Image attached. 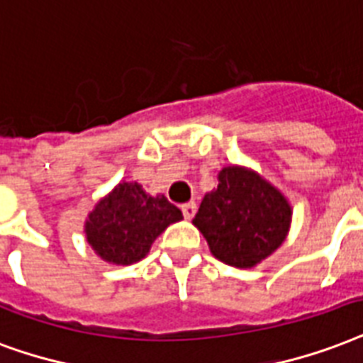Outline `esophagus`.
Segmentation results:
<instances>
[{
	"label": "esophagus",
	"mask_w": 363,
	"mask_h": 363,
	"mask_svg": "<svg viewBox=\"0 0 363 363\" xmlns=\"http://www.w3.org/2000/svg\"><path fill=\"white\" fill-rule=\"evenodd\" d=\"M181 211L184 215V218H192L196 215V203L194 201H188V203H182Z\"/></svg>",
	"instance_id": "34e87169"
}]
</instances>
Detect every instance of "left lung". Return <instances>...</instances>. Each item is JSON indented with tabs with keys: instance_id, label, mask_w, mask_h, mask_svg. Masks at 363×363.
<instances>
[{
	"instance_id": "1",
	"label": "left lung",
	"mask_w": 363,
	"mask_h": 363,
	"mask_svg": "<svg viewBox=\"0 0 363 363\" xmlns=\"http://www.w3.org/2000/svg\"><path fill=\"white\" fill-rule=\"evenodd\" d=\"M192 223L218 261L253 268L284 243L291 206L255 171L230 165L218 173L217 188L203 196Z\"/></svg>"
}]
</instances>
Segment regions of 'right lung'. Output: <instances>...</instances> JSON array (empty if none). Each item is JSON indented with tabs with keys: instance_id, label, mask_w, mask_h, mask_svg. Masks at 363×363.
Masks as SVG:
<instances>
[{
	"instance_id": "obj_1",
	"label": "right lung",
	"mask_w": 363,
	"mask_h": 363,
	"mask_svg": "<svg viewBox=\"0 0 363 363\" xmlns=\"http://www.w3.org/2000/svg\"><path fill=\"white\" fill-rule=\"evenodd\" d=\"M181 218V209L163 194L150 196L138 182H120L89 213L85 236L102 261L133 264L145 259L154 240Z\"/></svg>"
}]
</instances>
